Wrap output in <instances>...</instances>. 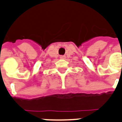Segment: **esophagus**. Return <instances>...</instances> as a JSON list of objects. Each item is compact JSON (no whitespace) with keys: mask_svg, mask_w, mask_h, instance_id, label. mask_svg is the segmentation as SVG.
I'll list each match as a JSON object with an SVG mask.
<instances>
[{"mask_svg":"<svg viewBox=\"0 0 122 122\" xmlns=\"http://www.w3.org/2000/svg\"><path fill=\"white\" fill-rule=\"evenodd\" d=\"M60 58H61V59H64V58H66V56H65V55H61V56H60Z\"/></svg>","mask_w":122,"mask_h":122,"instance_id":"obj_1","label":"esophagus"}]
</instances>
